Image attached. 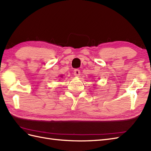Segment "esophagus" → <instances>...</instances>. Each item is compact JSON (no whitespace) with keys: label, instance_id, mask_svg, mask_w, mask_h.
<instances>
[{"label":"esophagus","instance_id":"1","mask_svg":"<svg viewBox=\"0 0 151 151\" xmlns=\"http://www.w3.org/2000/svg\"><path fill=\"white\" fill-rule=\"evenodd\" d=\"M80 70L79 69H75L74 71H73V73H74V76L76 77H79L80 76Z\"/></svg>","mask_w":151,"mask_h":151}]
</instances>
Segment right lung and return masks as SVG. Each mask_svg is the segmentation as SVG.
I'll return each instance as SVG.
<instances>
[{
  "label": "right lung",
  "mask_w": 151,
  "mask_h": 151,
  "mask_svg": "<svg viewBox=\"0 0 151 151\" xmlns=\"http://www.w3.org/2000/svg\"><path fill=\"white\" fill-rule=\"evenodd\" d=\"M61 78H62V77H63V76H61Z\"/></svg>",
  "instance_id": "add662e5"
}]
</instances>
